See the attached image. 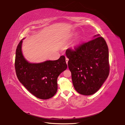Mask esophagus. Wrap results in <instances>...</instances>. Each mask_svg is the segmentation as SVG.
Instances as JSON below:
<instances>
[{"label":"esophagus","instance_id":"esophagus-1","mask_svg":"<svg viewBox=\"0 0 125 125\" xmlns=\"http://www.w3.org/2000/svg\"><path fill=\"white\" fill-rule=\"evenodd\" d=\"M68 61H69V59H68L67 58H66V62L67 64H68Z\"/></svg>","mask_w":125,"mask_h":125}]
</instances>
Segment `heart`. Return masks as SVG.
<instances>
[{
	"mask_svg": "<svg viewBox=\"0 0 125 125\" xmlns=\"http://www.w3.org/2000/svg\"><path fill=\"white\" fill-rule=\"evenodd\" d=\"M74 35H75V34L74 33H70L68 34L66 36V38H65V39H66V40H68V39H72V38L74 37ZM77 42H78V41L76 42V43H77Z\"/></svg>",
	"mask_w": 125,
	"mask_h": 125,
	"instance_id": "1",
	"label": "heart"
}]
</instances>
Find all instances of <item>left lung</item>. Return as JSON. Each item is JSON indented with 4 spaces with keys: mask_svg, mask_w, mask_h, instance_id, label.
Masks as SVG:
<instances>
[{
    "mask_svg": "<svg viewBox=\"0 0 125 125\" xmlns=\"http://www.w3.org/2000/svg\"><path fill=\"white\" fill-rule=\"evenodd\" d=\"M93 39L75 49L67 50L68 66L75 90L91 95L100 89L109 75V52L104 39L97 34Z\"/></svg>",
    "mask_w": 125,
    "mask_h": 125,
    "instance_id": "8db88e82",
    "label": "left lung"
}]
</instances>
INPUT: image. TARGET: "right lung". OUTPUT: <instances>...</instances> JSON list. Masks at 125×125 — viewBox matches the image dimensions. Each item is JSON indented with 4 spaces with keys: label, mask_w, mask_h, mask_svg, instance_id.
I'll list each match as a JSON object with an SVG mask.
<instances>
[{
    "label": "right lung",
    "mask_w": 125,
    "mask_h": 125,
    "mask_svg": "<svg viewBox=\"0 0 125 125\" xmlns=\"http://www.w3.org/2000/svg\"><path fill=\"white\" fill-rule=\"evenodd\" d=\"M24 38L18 44L16 52L15 65L17 77L32 94L39 99H48L56 93L58 77L67 67L65 57L61 56L57 60L30 63L22 52Z\"/></svg>",
    "instance_id": "1"
}]
</instances>
